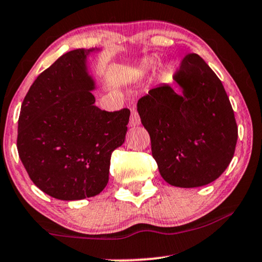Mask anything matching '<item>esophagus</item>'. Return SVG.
<instances>
[{
	"label": "esophagus",
	"mask_w": 262,
	"mask_h": 262,
	"mask_svg": "<svg viewBox=\"0 0 262 262\" xmlns=\"http://www.w3.org/2000/svg\"><path fill=\"white\" fill-rule=\"evenodd\" d=\"M141 124V120H140V115L136 112V109H131V116H130V126H137Z\"/></svg>",
	"instance_id": "obj_1"
}]
</instances>
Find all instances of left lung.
<instances>
[{
	"instance_id": "1",
	"label": "left lung",
	"mask_w": 262,
	"mask_h": 262,
	"mask_svg": "<svg viewBox=\"0 0 262 262\" xmlns=\"http://www.w3.org/2000/svg\"><path fill=\"white\" fill-rule=\"evenodd\" d=\"M170 85L150 89L137 103L152 156L168 184L198 187L220 178L234 156L238 127L216 73L198 54L181 61Z\"/></svg>"
}]
</instances>
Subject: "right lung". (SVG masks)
<instances>
[{
  "label": "right lung",
  "instance_id": "obj_1",
  "mask_svg": "<svg viewBox=\"0 0 262 262\" xmlns=\"http://www.w3.org/2000/svg\"><path fill=\"white\" fill-rule=\"evenodd\" d=\"M76 49L34 81L18 119V155L42 192L63 201L98 195L109 181L110 158L125 142L130 110L95 106L87 57Z\"/></svg>",
  "mask_w": 262,
  "mask_h": 262
}]
</instances>
